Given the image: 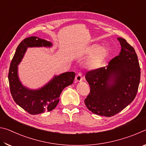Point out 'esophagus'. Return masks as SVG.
Segmentation results:
<instances>
[{"mask_svg":"<svg viewBox=\"0 0 146 146\" xmlns=\"http://www.w3.org/2000/svg\"><path fill=\"white\" fill-rule=\"evenodd\" d=\"M82 80H83V77L82 76V73H78L75 76V81L76 82H82Z\"/></svg>","mask_w":146,"mask_h":146,"instance_id":"obj_1","label":"esophagus"}]
</instances>
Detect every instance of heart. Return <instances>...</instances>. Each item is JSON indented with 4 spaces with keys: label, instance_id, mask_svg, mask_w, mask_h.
<instances>
[{
    "label": "heart",
    "instance_id": "1",
    "mask_svg": "<svg viewBox=\"0 0 146 146\" xmlns=\"http://www.w3.org/2000/svg\"><path fill=\"white\" fill-rule=\"evenodd\" d=\"M86 53L91 55L86 63V67L90 70H97L103 65L108 56V50L105 47L98 45L91 46L86 49Z\"/></svg>",
    "mask_w": 146,
    "mask_h": 146
}]
</instances>
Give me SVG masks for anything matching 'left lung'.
Instances as JSON below:
<instances>
[{
  "label": "left lung",
  "instance_id": "1",
  "mask_svg": "<svg viewBox=\"0 0 146 146\" xmlns=\"http://www.w3.org/2000/svg\"><path fill=\"white\" fill-rule=\"evenodd\" d=\"M121 50L106 68L86 73L90 93L84 100L86 107L96 115L110 117L120 112L137 95L140 69L134 48L124 38L118 37Z\"/></svg>",
  "mask_w": 146,
  "mask_h": 146
}]
</instances>
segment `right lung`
<instances>
[{"instance_id":"1","label":"right lung","mask_w":146,"mask_h":146,"mask_svg":"<svg viewBox=\"0 0 146 146\" xmlns=\"http://www.w3.org/2000/svg\"><path fill=\"white\" fill-rule=\"evenodd\" d=\"M51 42L37 36L26 38L19 44L12 59L8 73L11 94L15 102L31 115H37L55 109L59 102L62 91L72 84L75 73L65 72L55 75L49 82L36 90L24 86L20 80L18 66L23 60L28 48H51Z\"/></svg>"}]
</instances>
